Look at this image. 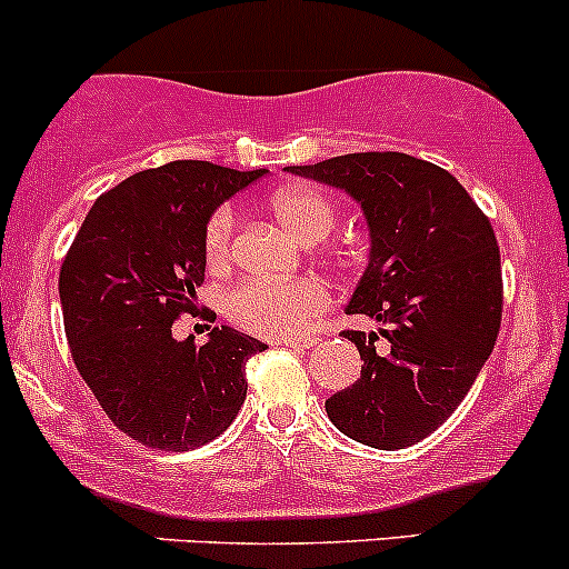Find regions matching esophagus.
I'll return each instance as SVG.
<instances>
[{"mask_svg": "<svg viewBox=\"0 0 569 569\" xmlns=\"http://www.w3.org/2000/svg\"><path fill=\"white\" fill-rule=\"evenodd\" d=\"M317 338H287V341H277V347H290V349H311L317 347Z\"/></svg>", "mask_w": 569, "mask_h": 569, "instance_id": "obj_1", "label": "esophagus"}]
</instances>
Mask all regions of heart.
<instances>
[{
  "mask_svg": "<svg viewBox=\"0 0 569 569\" xmlns=\"http://www.w3.org/2000/svg\"><path fill=\"white\" fill-rule=\"evenodd\" d=\"M268 212L306 244H317L336 228V201L325 190L311 184H284L266 201ZM236 214L231 207H220L203 228V258L209 268L228 266L233 252ZM330 290L317 279L301 282H250L236 284L226 298V311L239 328L263 338L301 336L328 311Z\"/></svg>",
  "mask_w": 569,
  "mask_h": 569,
  "instance_id": "obj_1",
  "label": "heart"
}]
</instances>
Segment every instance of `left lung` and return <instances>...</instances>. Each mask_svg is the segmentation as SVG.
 I'll return each mask as SVG.
<instances>
[{
  "label": "left lung",
  "mask_w": 569,
  "mask_h": 569,
  "mask_svg": "<svg viewBox=\"0 0 569 569\" xmlns=\"http://www.w3.org/2000/svg\"><path fill=\"white\" fill-rule=\"evenodd\" d=\"M292 174L347 190L370 233L368 268L349 315L389 325L347 330L360 379L325 400L343 436L373 449H406L462 403L495 349L502 319L500 247L489 217L440 166L406 152H349Z\"/></svg>",
  "instance_id": "1"
}]
</instances>
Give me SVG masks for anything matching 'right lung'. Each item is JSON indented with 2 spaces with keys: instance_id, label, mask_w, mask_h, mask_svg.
I'll use <instances>...</instances> for the list:
<instances>
[{
  "instance_id": "1",
  "label": "right lung",
  "mask_w": 569,
  "mask_h": 569,
  "mask_svg": "<svg viewBox=\"0 0 569 569\" xmlns=\"http://www.w3.org/2000/svg\"><path fill=\"white\" fill-rule=\"evenodd\" d=\"M266 174L209 161L144 169L99 196L59 273L72 360L118 430L161 451H188L231 427L247 398L244 366L268 349L233 328L177 341L196 311L203 228L222 201Z\"/></svg>"
}]
</instances>
